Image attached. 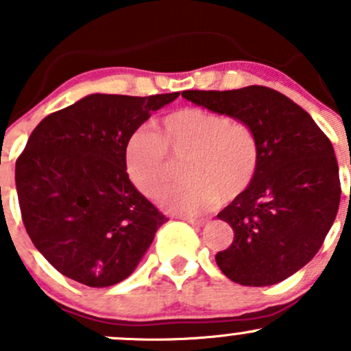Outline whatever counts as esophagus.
<instances>
[{
    "instance_id": "obj_1",
    "label": "esophagus",
    "mask_w": 351,
    "mask_h": 351,
    "mask_svg": "<svg viewBox=\"0 0 351 351\" xmlns=\"http://www.w3.org/2000/svg\"><path fill=\"white\" fill-rule=\"evenodd\" d=\"M183 221H186L189 224H192V226H197V228H202V226L207 222L205 219H195V217H183Z\"/></svg>"
}]
</instances>
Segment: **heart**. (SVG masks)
Listing matches in <instances>:
<instances>
[{
    "label": "heart",
    "instance_id": "obj_1",
    "mask_svg": "<svg viewBox=\"0 0 351 351\" xmlns=\"http://www.w3.org/2000/svg\"><path fill=\"white\" fill-rule=\"evenodd\" d=\"M185 158V182L159 193L171 212L204 214L236 200L254 182L260 141L244 120L210 108L183 107L166 113L151 129H137L125 143V169L144 195L154 197L171 176V156Z\"/></svg>",
    "mask_w": 351,
    "mask_h": 351
}]
</instances>
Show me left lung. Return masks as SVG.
<instances>
[{
    "label": "left lung",
    "instance_id": "left-lung-1",
    "mask_svg": "<svg viewBox=\"0 0 351 351\" xmlns=\"http://www.w3.org/2000/svg\"><path fill=\"white\" fill-rule=\"evenodd\" d=\"M182 97L244 120L260 141L254 182L217 215L234 231L231 246L215 254L219 268L247 287L285 280L316 256L338 212L331 141L306 110L271 88L186 90Z\"/></svg>",
    "mask_w": 351,
    "mask_h": 351
}]
</instances>
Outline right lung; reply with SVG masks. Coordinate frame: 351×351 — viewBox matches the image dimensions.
I'll return each mask as SVG.
<instances>
[{"mask_svg":"<svg viewBox=\"0 0 351 351\" xmlns=\"http://www.w3.org/2000/svg\"><path fill=\"white\" fill-rule=\"evenodd\" d=\"M178 95H88L30 134L15 165L20 212L59 274L110 287L136 270L168 219L129 180L125 143Z\"/></svg>","mask_w":351,"mask_h":351,"instance_id":"right-lung-1","label":"right lung"}]
</instances>
